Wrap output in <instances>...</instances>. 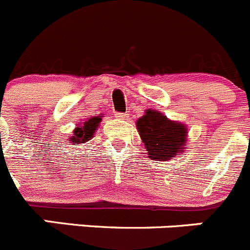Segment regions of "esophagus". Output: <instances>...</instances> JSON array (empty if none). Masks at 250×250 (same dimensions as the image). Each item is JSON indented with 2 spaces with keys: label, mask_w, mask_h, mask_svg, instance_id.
<instances>
[{
  "label": "esophagus",
  "mask_w": 250,
  "mask_h": 250,
  "mask_svg": "<svg viewBox=\"0 0 250 250\" xmlns=\"http://www.w3.org/2000/svg\"><path fill=\"white\" fill-rule=\"evenodd\" d=\"M115 118L118 119V120H120V121H124V120H126L127 119V114H125V113H118L115 115Z\"/></svg>",
  "instance_id": "esophagus-1"
}]
</instances>
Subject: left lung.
Wrapping results in <instances>:
<instances>
[{
    "label": "left lung",
    "mask_w": 250,
    "mask_h": 250,
    "mask_svg": "<svg viewBox=\"0 0 250 250\" xmlns=\"http://www.w3.org/2000/svg\"><path fill=\"white\" fill-rule=\"evenodd\" d=\"M141 141L151 159L168 161L184 152L188 129L184 124L169 120L165 114L147 109L136 121Z\"/></svg>",
    "instance_id": "1"
}]
</instances>
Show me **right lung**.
<instances>
[{
  "instance_id": "obj_1",
  "label": "right lung",
  "mask_w": 250,
  "mask_h": 250,
  "mask_svg": "<svg viewBox=\"0 0 250 250\" xmlns=\"http://www.w3.org/2000/svg\"><path fill=\"white\" fill-rule=\"evenodd\" d=\"M102 121V116H93L84 121L83 124H78V126L73 130V136L68 141L72 145L85 144L88 140H91L94 136V132L98 129L99 123Z\"/></svg>"
}]
</instances>
